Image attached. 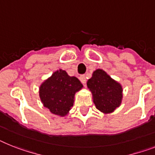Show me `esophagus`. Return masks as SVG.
Returning a JSON list of instances; mask_svg holds the SVG:
<instances>
[{
	"label": "esophagus",
	"mask_w": 155,
	"mask_h": 155,
	"mask_svg": "<svg viewBox=\"0 0 155 155\" xmlns=\"http://www.w3.org/2000/svg\"><path fill=\"white\" fill-rule=\"evenodd\" d=\"M80 80L81 81V83L84 84V85L86 83V78H85V75H81V76L80 77Z\"/></svg>",
	"instance_id": "34e87169"
}]
</instances>
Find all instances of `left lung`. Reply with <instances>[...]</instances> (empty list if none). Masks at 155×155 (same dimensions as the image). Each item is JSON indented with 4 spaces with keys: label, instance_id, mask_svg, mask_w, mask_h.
I'll use <instances>...</instances> for the list:
<instances>
[{
    "label": "left lung",
    "instance_id": "left-lung-1",
    "mask_svg": "<svg viewBox=\"0 0 155 155\" xmlns=\"http://www.w3.org/2000/svg\"><path fill=\"white\" fill-rule=\"evenodd\" d=\"M87 87L92 93L96 108L104 114L113 112L122 103V85L102 69L93 71Z\"/></svg>",
    "mask_w": 155,
    "mask_h": 155
}]
</instances>
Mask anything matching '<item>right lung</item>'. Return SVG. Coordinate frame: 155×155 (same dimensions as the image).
Instances as JSON below:
<instances>
[{"instance_id": "add662e5", "label": "right lung", "mask_w": 155, "mask_h": 155, "mask_svg": "<svg viewBox=\"0 0 155 155\" xmlns=\"http://www.w3.org/2000/svg\"><path fill=\"white\" fill-rule=\"evenodd\" d=\"M83 88L76 77L69 76L59 69L46 79L39 86V95L43 106L52 114L66 116L74 105V96Z\"/></svg>"}]
</instances>
